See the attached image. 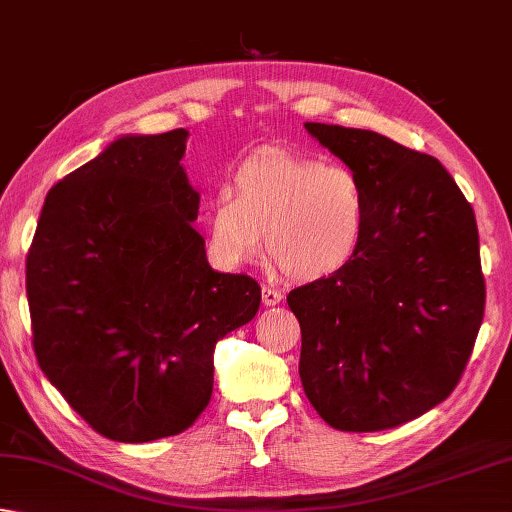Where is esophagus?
<instances>
[{
    "label": "esophagus",
    "mask_w": 512,
    "mask_h": 512,
    "mask_svg": "<svg viewBox=\"0 0 512 512\" xmlns=\"http://www.w3.org/2000/svg\"><path fill=\"white\" fill-rule=\"evenodd\" d=\"M283 301V294L274 287H263V305H278Z\"/></svg>",
    "instance_id": "34e87169"
}]
</instances>
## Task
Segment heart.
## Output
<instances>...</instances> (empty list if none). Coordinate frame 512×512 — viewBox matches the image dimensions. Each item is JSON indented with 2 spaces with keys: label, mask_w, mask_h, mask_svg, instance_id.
<instances>
[{
  "label": "heart",
  "mask_w": 512,
  "mask_h": 512,
  "mask_svg": "<svg viewBox=\"0 0 512 512\" xmlns=\"http://www.w3.org/2000/svg\"><path fill=\"white\" fill-rule=\"evenodd\" d=\"M370 205L350 167L272 149L256 153L207 200V247L234 269L265 247L296 281H323L352 263L368 234Z\"/></svg>",
  "instance_id": "heart-1"
}]
</instances>
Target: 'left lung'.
<instances>
[{"label": "left lung", "instance_id": "obj_1", "mask_svg": "<svg viewBox=\"0 0 512 512\" xmlns=\"http://www.w3.org/2000/svg\"><path fill=\"white\" fill-rule=\"evenodd\" d=\"M363 180L370 218L343 272L296 287L303 390L345 432L397 428L455 390L484 318L475 214L441 162L381 133L305 122Z\"/></svg>", "mask_w": 512, "mask_h": 512}]
</instances>
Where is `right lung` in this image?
Returning a JSON list of instances; mask_svg holds the SVG:
<instances>
[{"label": "right lung", "mask_w": 512, "mask_h": 512, "mask_svg": "<svg viewBox=\"0 0 512 512\" xmlns=\"http://www.w3.org/2000/svg\"><path fill=\"white\" fill-rule=\"evenodd\" d=\"M187 138L113 140L48 191L26 258L37 363L113 441L187 430L211 399L216 343L260 305L254 278L209 265Z\"/></svg>", "instance_id": "right-lung-1"}]
</instances>
